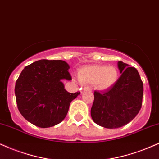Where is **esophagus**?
Segmentation results:
<instances>
[{"label":"esophagus","instance_id":"34e87169","mask_svg":"<svg viewBox=\"0 0 159 159\" xmlns=\"http://www.w3.org/2000/svg\"><path fill=\"white\" fill-rule=\"evenodd\" d=\"M91 90H92V89H91L90 87H84V89H81V93H84V91H91Z\"/></svg>","mask_w":159,"mask_h":159}]
</instances>
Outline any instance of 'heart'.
<instances>
[{
    "mask_svg": "<svg viewBox=\"0 0 159 159\" xmlns=\"http://www.w3.org/2000/svg\"><path fill=\"white\" fill-rule=\"evenodd\" d=\"M118 72L115 66L106 65H88L78 72V78L83 84H96L99 89H107L116 83Z\"/></svg>",
    "mask_w": 159,
    "mask_h": 159,
    "instance_id": "1",
    "label": "heart"
}]
</instances>
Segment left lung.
Segmentation results:
<instances>
[{
    "mask_svg": "<svg viewBox=\"0 0 159 159\" xmlns=\"http://www.w3.org/2000/svg\"><path fill=\"white\" fill-rule=\"evenodd\" d=\"M121 75L116 83L104 92H94L91 116L95 124L109 129L129 123L142 105L143 82L136 69L118 61Z\"/></svg>",
    "mask_w": 159,
    "mask_h": 159,
    "instance_id": "left-lung-1",
    "label": "left lung"
}]
</instances>
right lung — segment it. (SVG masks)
<instances>
[{
  "label": "right lung",
  "mask_w": 159,
  "mask_h": 159,
  "mask_svg": "<svg viewBox=\"0 0 159 159\" xmlns=\"http://www.w3.org/2000/svg\"><path fill=\"white\" fill-rule=\"evenodd\" d=\"M70 66L61 60H39L20 72L15 87L17 106L25 119L38 127H53L67 114L80 92L68 93L61 80L70 81Z\"/></svg>",
  "instance_id": "right-lung-1"
}]
</instances>
